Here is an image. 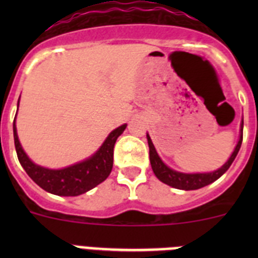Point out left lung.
<instances>
[{"label":"left lung","instance_id":"obj_1","mask_svg":"<svg viewBox=\"0 0 258 258\" xmlns=\"http://www.w3.org/2000/svg\"><path fill=\"white\" fill-rule=\"evenodd\" d=\"M241 141H243V122H241V129H240V137H239L238 145H236L235 150L231 154L229 160L221 166L220 169L214 170L211 173H192V174H188V173H181L175 172V170L170 169L169 166H166L163 163L159 155H157L156 150L154 147V143H152L151 138L147 134V142H149L150 147V161H151L152 170H154L155 175L157 178L160 179L161 182H164L165 184H169L174 188H179V190H198V188H202L207 184L212 183L216 179H218L223 173L226 172L230 168V165L232 164V161L235 160L236 155H238L239 150H240Z\"/></svg>","mask_w":258,"mask_h":258}]
</instances>
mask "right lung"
<instances>
[{
	"instance_id": "add662e5",
	"label": "right lung",
	"mask_w": 258,
	"mask_h": 258,
	"mask_svg": "<svg viewBox=\"0 0 258 258\" xmlns=\"http://www.w3.org/2000/svg\"><path fill=\"white\" fill-rule=\"evenodd\" d=\"M19 107V102H18ZM126 124L116 127L108 134L101 149L92 157L81 163L63 168V169H47L31 161L24 150L22 149L18 140L15 120L13 124L14 143L17 150L18 159L27 174L31 177L41 188L59 197H77L86 191L94 188L102 183L112 170L113 165V147L118 136L125 131Z\"/></svg>"
}]
</instances>
